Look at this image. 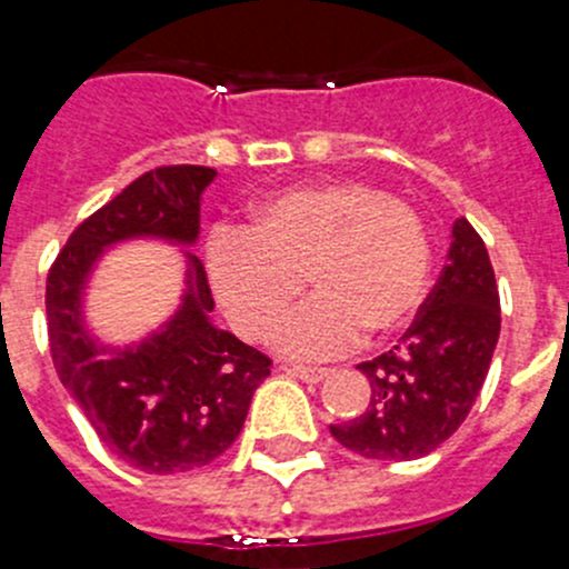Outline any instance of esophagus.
I'll use <instances>...</instances> for the list:
<instances>
[{
  "instance_id": "obj_1",
  "label": "esophagus",
  "mask_w": 569,
  "mask_h": 569,
  "mask_svg": "<svg viewBox=\"0 0 569 569\" xmlns=\"http://www.w3.org/2000/svg\"><path fill=\"white\" fill-rule=\"evenodd\" d=\"M289 371L295 377H300L302 382H321L330 375V369H321V366H291Z\"/></svg>"
}]
</instances>
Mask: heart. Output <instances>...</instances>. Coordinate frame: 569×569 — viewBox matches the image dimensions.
<instances>
[{
  "mask_svg": "<svg viewBox=\"0 0 569 569\" xmlns=\"http://www.w3.org/2000/svg\"><path fill=\"white\" fill-rule=\"evenodd\" d=\"M432 248L416 211L363 181H325L272 194L248 231L220 228L209 244V278L239 332H272L291 358H332L363 330L382 338L416 317L427 297Z\"/></svg>",
  "mask_w": 569,
  "mask_h": 569,
  "instance_id": "heart-1",
  "label": "heart"
}]
</instances>
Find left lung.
Masks as SVG:
<instances>
[{"mask_svg": "<svg viewBox=\"0 0 569 569\" xmlns=\"http://www.w3.org/2000/svg\"><path fill=\"white\" fill-rule=\"evenodd\" d=\"M501 332V300L485 242L465 217L451 228L449 261L393 349L366 360L371 401L330 432L369 460H418L451 438L485 386Z\"/></svg>", "mask_w": 569, "mask_h": 569, "instance_id": "8db88e82", "label": "left lung"}]
</instances>
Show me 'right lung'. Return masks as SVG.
<instances>
[{
	"label": "right lung",
	"mask_w": 569,
	"mask_h": 569,
	"mask_svg": "<svg viewBox=\"0 0 569 569\" xmlns=\"http://www.w3.org/2000/svg\"><path fill=\"white\" fill-rule=\"evenodd\" d=\"M217 170L168 164L148 170L71 233L46 278L51 360L66 391L118 460L146 473H183L231 449L272 360L217 330L206 269L187 256V291L159 330L129 347L90 336L84 289L107 248L162 239L192 248L200 194Z\"/></svg>",
	"instance_id": "add662e5"
}]
</instances>
